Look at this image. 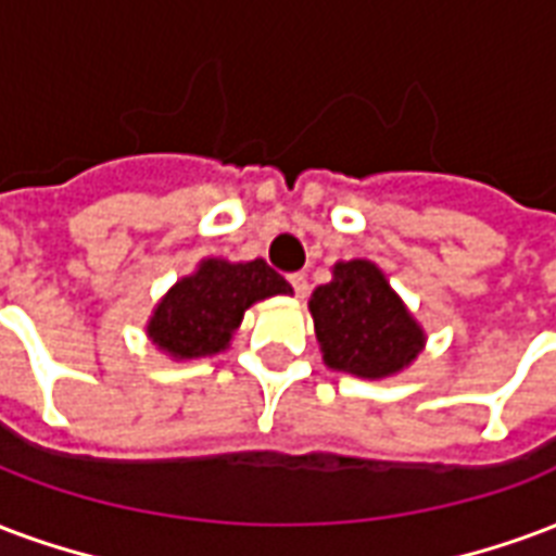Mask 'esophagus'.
I'll use <instances>...</instances> for the list:
<instances>
[{
	"mask_svg": "<svg viewBox=\"0 0 556 556\" xmlns=\"http://www.w3.org/2000/svg\"><path fill=\"white\" fill-rule=\"evenodd\" d=\"M289 282H291V289H294V294H298V298H306V291H309V282H306V277H303V274H291Z\"/></svg>",
	"mask_w": 556,
	"mask_h": 556,
	"instance_id": "obj_1",
	"label": "esophagus"
}]
</instances>
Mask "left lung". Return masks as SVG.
I'll return each instance as SVG.
<instances>
[{"label": "left lung", "instance_id": "obj_1", "mask_svg": "<svg viewBox=\"0 0 556 556\" xmlns=\"http://www.w3.org/2000/svg\"><path fill=\"white\" fill-rule=\"evenodd\" d=\"M309 312L332 371L380 380L404 371L425 348V330L368 258L332 267V282L312 291Z\"/></svg>", "mask_w": 556, "mask_h": 556}]
</instances>
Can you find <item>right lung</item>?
I'll use <instances>...</instances> for the list:
<instances>
[{
    "instance_id": "obj_1",
    "label": "right lung",
    "mask_w": 556,
    "mask_h": 556,
    "mask_svg": "<svg viewBox=\"0 0 556 556\" xmlns=\"http://www.w3.org/2000/svg\"><path fill=\"white\" fill-rule=\"evenodd\" d=\"M291 294V286L265 258H203L152 312L147 336L174 359H200L229 348L244 312L258 300Z\"/></svg>"
}]
</instances>
